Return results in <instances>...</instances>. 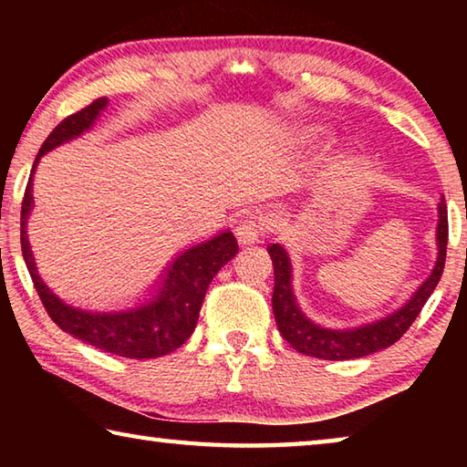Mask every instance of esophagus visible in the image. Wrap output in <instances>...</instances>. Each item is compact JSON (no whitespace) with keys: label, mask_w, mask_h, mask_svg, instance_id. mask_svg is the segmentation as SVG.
<instances>
[{"label":"esophagus","mask_w":467,"mask_h":467,"mask_svg":"<svg viewBox=\"0 0 467 467\" xmlns=\"http://www.w3.org/2000/svg\"><path fill=\"white\" fill-rule=\"evenodd\" d=\"M264 234V224L255 216H247L236 226V239L241 244H255Z\"/></svg>","instance_id":"esophagus-1"}]
</instances>
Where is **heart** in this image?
I'll list each match as a JSON object with an SVG mask.
<instances>
[{
	"label": "heart",
	"instance_id": "heart-1",
	"mask_svg": "<svg viewBox=\"0 0 467 467\" xmlns=\"http://www.w3.org/2000/svg\"><path fill=\"white\" fill-rule=\"evenodd\" d=\"M323 136H326V130L319 128V125H313V123L298 125V128L292 131V140H295L296 144H305V146L317 144ZM348 162H350V158L348 156H337L327 164V172H331V175H337V172H342L346 169Z\"/></svg>",
	"mask_w": 467,
	"mask_h": 467
}]
</instances>
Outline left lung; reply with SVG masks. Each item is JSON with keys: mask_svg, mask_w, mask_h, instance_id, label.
<instances>
[{"mask_svg": "<svg viewBox=\"0 0 467 467\" xmlns=\"http://www.w3.org/2000/svg\"><path fill=\"white\" fill-rule=\"evenodd\" d=\"M437 262L416 292L410 296L400 309L379 317L375 321L360 323L357 327H326L306 317L300 309L295 286H292V264L288 251L280 243H272L267 247L272 264H274V295L272 309L275 323H278L280 334L284 339L295 348L296 352L306 357L323 358V360H352L362 358L368 354L389 348L391 344L406 334L412 326L418 313L422 311L426 300L437 288L441 280L442 267H445L447 255V205L445 197L437 205Z\"/></svg>", "mask_w": 467, "mask_h": 467, "instance_id": "8db88e82", "label": "left lung"}]
</instances>
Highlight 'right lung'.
<instances>
[{"label":"right lung","mask_w":467,"mask_h":467,"mask_svg":"<svg viewBox=\"0 0 467 467\" xmlns=\"http://www.w3.org/2000/svg\"><path fill=\"white\" fill-rule=\"evenodd\" d=\"M107 105L109 99H97L92 105L63 119L43 141L22 202V255L47 313L63 331L117 357L156 358L177 350L193 334L210 282L214 280L220 267L231 262L239 251L231 231H223L208 241L179 251L150 286L148 296L136 306L121 311H88L63 303L38 275L26 234V223L35 205L33 179L41 156L90 131Z\"/></svg>","instance_id":"obj_1"}]
</instances>
